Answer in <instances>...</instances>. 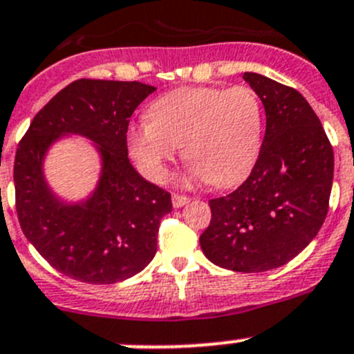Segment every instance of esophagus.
Masks as SVG:
<instances>
[{"label": "esophagus", "instance_id": "obj_1", "mask_svg": "<svg viewBox=\"0 0 354 354\" xmlns=\"http://www.w3.org/2000/svg\"><path fill=\"white\" fill-rule=\"evenodd\" d=\"M188 202H190V198H188L187 195H178V194H173V207H176V209H180V207L187 205Z\"/></svg>", "mask_w": 354, "mask_h": 354}]
</instances>
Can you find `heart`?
I'll list each match as a JSON object with an SVG mask.
<instances>
[{"mask_svg": "<svg viewBox=\"0 0 354 354\" xmlns=\"http://www.w3.org/2000/svg\"><path fill=\"white\" fill-rule=\"evenodd\" d=\"M263 144V109L255 91L181 87L156 99L149 120L130 124L127 145L147 178L164 181L180 145L192 160L190 181L231 187L243 181Z\"/></svg>", "mask_w": 354, "mask_h": 354, "instance_id": "1", "label": "heart"}]
</instances>
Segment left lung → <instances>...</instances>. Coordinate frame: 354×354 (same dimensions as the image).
<instances>
[{"label":"left lung","instance_id":"obj_1","mask_svg":"<svg viewBox=\"0 0 354 354\" xmlns=\"http://www.w3.org/2000/svg\"><path fill=\"white\" fill-rule=\"evenodd\" d=\"M243 78L266 109V137L245 183L209 200L200 236L207 259L234 272H266L295 259L329 210L334 152L322 123L296 88L259 73Z\"/></svg>","mask_w":354,"mask_h":354}]
</instances>
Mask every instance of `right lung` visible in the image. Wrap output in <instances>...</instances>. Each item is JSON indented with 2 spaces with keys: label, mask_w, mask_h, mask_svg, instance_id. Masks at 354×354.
Listing matches in <instances>:
<instances>
[{
  "label": "right lung",
  "mask_w": 354,
  "mask_h": 354,
  "mask_svg": "<svg viewBox=\"0 0 354 354\" xmlns=\"http://www.w3.org/2000/svg\"><path fill=\"white\" fill-rule=\"evenodd\" d=\"M156 91L140 82L80 78L59 91L32 120L13 166L20 226L39 253L65 276L114 284L135 276L157 252L159 224L171 195L144 180L128 159L130 116ZM98 144L100 183L84 203L68 204L47 187L45 152L63 134Z\"/></svg>",
  "instance_id": "obj_1"
}]
</instances>
